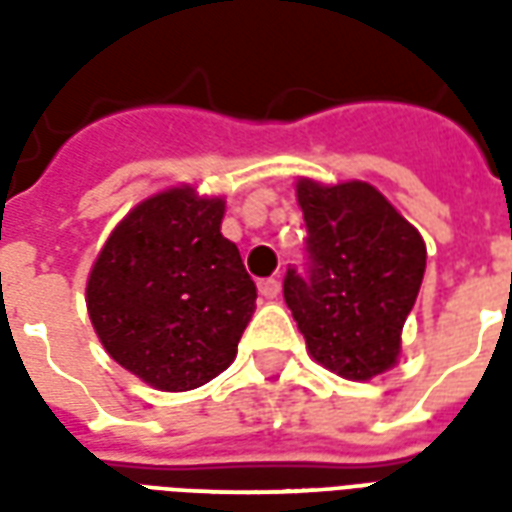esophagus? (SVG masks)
<instances>
[{"mask_svg":"<svg viewBox=\"0 0 512 512\" xmlns=\"http://www.w3.org/2000/svg\"><path fill=\"white\" fill-rule=\"evenodd\" d=\"M257 288H260V296H263V299H277V296H279V279H263V282H260Z\"/></svg>","mask_w":512,"mask_h":512,"instance_id":"obj_1","label":"esophagus"}]
</instances>
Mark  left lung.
I'll use <instances>...</instances> for the list:
<instances>
[{
    "mask_svg": "<svg viewBox=\"0 0 512 512\" xmlns=\"http://www.w3.org/2000/svg\"><path fill=\"white\" fill-rule=\"evenodd\" d=\"M310 271L288 268L285 304L310 356L348 381L397 365L400 332L425 274V241L365 180L296 183Z\"/></svg>",
    "mask_w": 512,
    "mask_h": 512,
    "instance_id": "8db88e82",
    "label": "left lung"
}]
</instances>
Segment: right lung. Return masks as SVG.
<instances>
[{"instance_id": "right-lung-1", "label": "right lung", "mask_w": 512, "mask_h": 512, "mask_svg": "<svg viewBox=\"0 0 512 512\" xmlns=\"http://www.w3.org/2000/svg\"><path fill=\"white\" fill-rule=\"evenodd\" d=\"M222 219V197L158 191L112 230L87 279L106 354L161 392L197 389L227 370L255 312V282Z\"/></svg>"}]
</instances>
